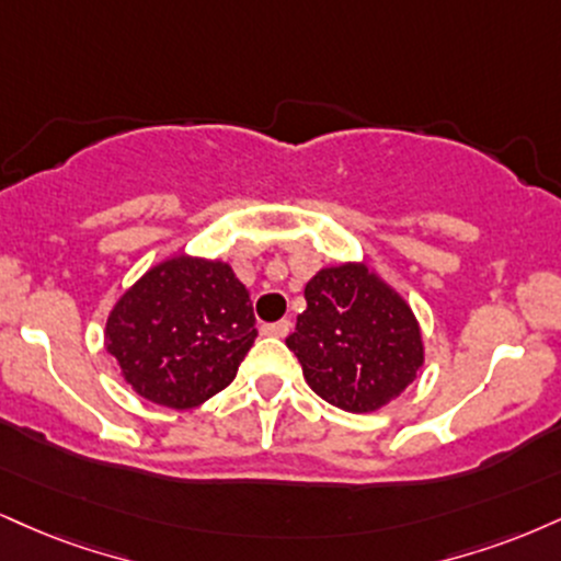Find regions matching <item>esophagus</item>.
Masks as SVG:
<instances>
[{"label":"esophagus","instance_id":"obj_1","mask_svg":"<svg viewBox=\"0 0 561 561\" xmlns=\"http://www.w3.org/2000/svg\"><path fill=\"white\" fill-rule=\"evenodd\" d=\"M289 329H293V323H289L287 319H282V321H274V323H263L261 332L266 336H287Z\"/></svg>","mask_w":561,"mask_h":561}]
</instances>
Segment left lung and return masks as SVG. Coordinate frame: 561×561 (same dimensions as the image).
Returning a JSON list of instances; mask_svg holds the SVG:
<instances>
[{
	"instance_id": "1",
	"label": "left lung",
	"mask_w": 561,
	"mask_h": 561,
	"mask_svg": "<svg viewBox=\"0 0 561 561\" xmlns=\"http://www.w3.org/2000/svg\"><path fill=\"white\" fill-rule=\"evenodd\" d=\"M287 347L308 387L347 413H376L415 381L426 360L410 302L368 261L323 266Z\"/></svg>"
}]
</instances>
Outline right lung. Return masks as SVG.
I'll return each mask as SVG.
<instances>
[{"mask_svg":"<svg viewBox=\"0 0 561 561\" xmlns=\"http://www.w3.org/2000/svg\"><path fill=\"white\" fill-rule=\"evenodd\" d=\"M255 336L251 293L232 266L178 253L119 295L104 345L135 394L191 410L232 383Z\"/></svg>","mask_w":561,"mask_h":561,"instance_id":"right-lung-1","label":"right lung"}]
</instances>
